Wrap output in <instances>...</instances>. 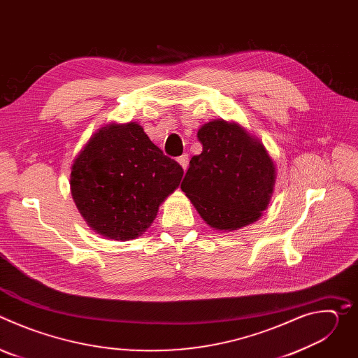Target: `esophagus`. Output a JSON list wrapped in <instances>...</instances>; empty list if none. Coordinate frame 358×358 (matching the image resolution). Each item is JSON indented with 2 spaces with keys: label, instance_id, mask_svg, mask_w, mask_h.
I'll list each match as a JSON object with an SVG mask.
<instances>
[{
  "label": "esophagus",
  "instance_id": "esophagus-1",
  "mask_svg": "<svg viewBox=\"0 0 358 358\" xmlns=\"http://www.w3.org/2000/svg\"><path fill=\"white\" fill-rule=\"evenodd\" d=\"M177 162H178V164H180L184 170H187V166H188V155L180 156V157L177 159Z\"/></svg>",
  "mask_w": 358,
  "mask_h": 358
}]
</instances>
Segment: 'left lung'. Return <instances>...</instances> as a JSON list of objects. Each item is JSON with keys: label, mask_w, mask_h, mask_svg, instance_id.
Returning <instances> with one entry per match:
<instances>
[{"label": "left lung", "mask_w": 358, "mask_h": 358, "mask_svg": "<svg viewBox=\"0 0 358 358\" xmlns=\"http://www.w3.org/2000/svg\"><path fill=\"white\" fill-rule=\"evenodd\" d=\"M202 152L194 156L181 189L211 228L236 231L269 206L276 166L262 141L235 122H208L198 130Z\"/></svg>", "instance_id": "obj_1"}]
</instances>
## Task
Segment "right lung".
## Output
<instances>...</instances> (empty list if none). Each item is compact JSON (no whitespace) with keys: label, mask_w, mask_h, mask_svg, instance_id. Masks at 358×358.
<instances>
[{"label":"right lung","mask_w":358,"mask_h":358,"mask_svg":"<svg viewBox=\"0 0 358 358\" xmlns=\"http://www.w3.org/2000/svg\"><path fill=\"white\" fill-rule=\"evenodd\" d=\"M182 174L138 123H109L79 151L69 184L78 211L96 234L130 241L156 220Z\"/></svg>","instance_id":"1"}]
</instances>
